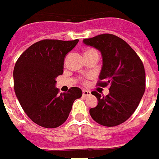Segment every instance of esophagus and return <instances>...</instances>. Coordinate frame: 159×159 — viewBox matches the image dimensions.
Masks as SVG:
<instances>
[{
  "instance_id": "esophagus-1",
  "label": "esophagus",
  "mask_w": 159,
  "mask_h": 159,
  "mask_svg": "<svg viewBox=\"0 0 159 159\" xmlns=\"http://www.w3.org/2000/svg\"><path fill=\"white\" fill-rule=\"evenodd\" d=\"M82 93H83L84 96H89V95H91V92L88 91V90H83Z\"/></svg>"
}]
</instances>
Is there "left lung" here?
Segmentation results:
<instances>
[{"label": "left lung", "mask_w": 159, "mask_h": 159, "mask_svg": "<svg viewBox=\"0 0 159 159\" xmlns=\"http://www.w3.org/2000/svg\"><path fill=\"white\" fill-rule=\"evenodd\" d=\"M83 43L99 50L102 67L99 87L109 85V93L102 96L93 91L98 105L90 108L99 124L114 127L127 121L137 109L145 91V71L136 52L124 40L112 34L84 39Z\"/></svg>", "instance_id": "8db88e82"}]
</instances>
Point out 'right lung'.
<instances>
[{"instance_id": "1", "label": "right lung", "mask_w": 159, "mask_h": 159, "mask_svg": "<svg viewBox=\"0 0 159 159\" xmlns=\"http://www.w3.org/2000/svg\"><path fill=\"white\" fill-rule=\"evenodd\" d=\"M79 40L44 39L33 43L19 57L14 68V89L22 109L31 121L43 128L62 125L82 91L71 87L58 93L56 78L63 74L64 60Z\"/></svg>"}]
</instances>
